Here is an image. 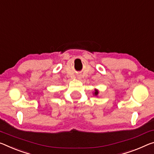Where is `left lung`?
<instances>
[{"instance_id":"obj_1","label":"left lung","mask_w":154,"mask_h":154,"mask_svg":"<svg viewBox=\"0 0 154 154\" xmlns=\"http://www.w3.org/2000/svg\"><path fill=\"white\" fill-rule=\"evenodd\" d=\"M98 93H99V92L97 91V90H95V92H94V95H97V94H98Z\"/></svg>"}]
</instances>
